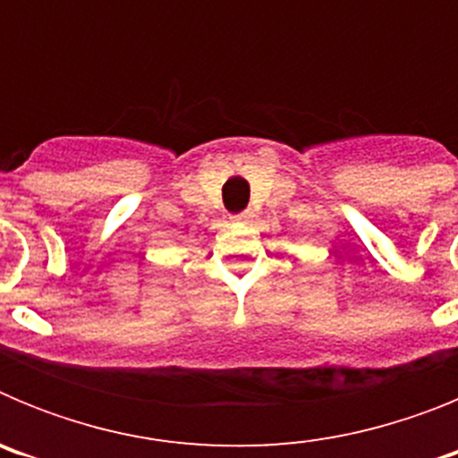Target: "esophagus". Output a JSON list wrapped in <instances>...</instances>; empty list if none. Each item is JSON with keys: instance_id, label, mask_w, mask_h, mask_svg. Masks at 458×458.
<instances>
[{"instance_id": "1", "label": "esophagus", "mask_w": 458, "mask_h": 458, "mask_svg": "<svg viewBox=\"0 0 458 458\" xmlns=\"http://www.w3.org/2000/svg\"><path fill=\"white\" fill-rule=\"evenodd\" d=\"M250 220H252V213H250V210H242V213L233 216V222H250Z\"/></svg>"}]
</instances>
